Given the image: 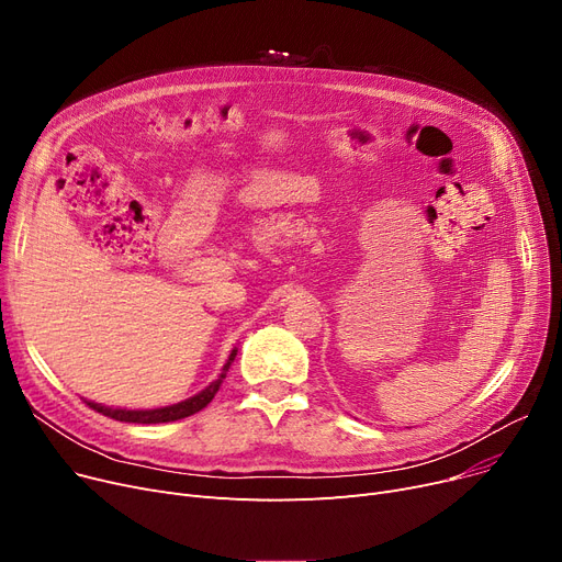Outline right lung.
I'll use <instances>...</instances> for the list:
<instances>
[{
	"instance_id": "1",
	"label": "right lung",
	"mask_w": 562,
	"mask_h": 562,
	"mask_svg": "<svg viewBox=\"0 0 562 562\" xmlns=\"http://www.w3.org/2000/svg\"><path fill=\"white\" fill-rule=\"evenodd\" d=\"M235 359V350L231 352L226 366L222 368V375L212 382L207 389H203L199 395L184 400V403H178V405H171V407H162V409H146V412H135V409H110V407H102V405H95V403H87L91 409H95L98 414L106 416V418H114V420H121V423H171V420H180V418H187L192 416L196 412H201L205 405H210V400L215 397V393L220 391L222 382L226 380V372L231 368Z\"/></svg>"
}]
</instances>
